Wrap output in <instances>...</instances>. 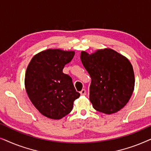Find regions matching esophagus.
<instances>
[{
    "label": "esophagus",
    "instance_id": "obj_1",
    "mask_svg": "<svg viewBox=\"0 0 151 151\" xmlns=\"http://www.w3.org/2000/svg\"><path fill=\"white\" fill-rule=\"evenodd\" d=\"M80 93V94L82 95V96H84V95H86V93L85 89H82Z\"/></svg>",
    "mask_w": 151,
    "mask_h": 151
}]
</instances>
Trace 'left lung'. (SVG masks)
Returning a JSON list of instances; mask_svg holds the SVG:
<instances>
[{
	"mask_svg": "<svg viewBox=\"0 0 151 151\" xmlns=\"http://www.w3.org/2000/svg\"><path fill=\"white\" fill-rule=\"evenodd\" d=\"M80 58L91 78L89 100L96 111L112 114L127 104L133 94L135 76L127 58L111 49L92 54L82 51Z\"/></svg>",
	"mask_w": 151,
	"mask_h": 151,
	"instance_id": "left-lung-1",
	"label": "left lung"
}]
</instances>
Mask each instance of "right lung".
I'll list each match as a JSON object with an SVG mask.
<instances>
[{"label": "right lung", "mask_w": 151, "mask_h": 151, "mask_svg": "<svg viewBox=\"0 0 151 151\" xmlns=\"http://www.w3.org/2000/svg\"><path fill=\"white\" fill-rule=\"evenodd\" d=\"M74 54V51L47 49L34 55L29 64L24 80L27 93L45 117L63 118L71 112L74 100L80 96L72 78L63 72Z\"/></svg>", "instance_id": "add662e5"}]
</instances>
